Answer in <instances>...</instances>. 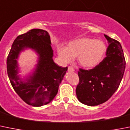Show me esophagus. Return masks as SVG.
<instances>
[{
	"label": "esophagus",
	"instance_id": "1",
	"mask_svg": "<svg viewBox=\"0 0 130 130\" xmlns=\"http://www.w3.org/2000/svg\"><path fill=\"white\" fill-rule=\"evenodd\" d=\"M68 71L69 72H74V68L72 66H69L68 67Z\"/></svg>",
	"mask_w": 130,
	"mask_h": 130
}]
</instances>
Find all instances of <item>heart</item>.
Listing matches in <instances>:
<instances>
[{
    "instance_id": "obj_1",
    "label": "heart",
    "mask_w": 130,
    "mask_h": 130,
    "mask_svg": "<svg viewBox=\"0 0 130 130\" xmlns=\"http://www.w3.org/2000/svg\"><path fill=\"white\" fill-rule=\"evenodd\" d=\"M106 46L103 41L82 38L70 42L64 48H59L58 54L65 62L77 57L79 64L86 69L98 66L104 59Z\"/></svg>"
}]
</instances>
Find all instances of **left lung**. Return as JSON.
Listing matches in <instances>:
<instances>
[{
    "instance_id": "8db88e82",
    "label": "left lung",
    "mask_w": 130,
    "mask_h": 130,
    "mask_svg": "<svg viewBox=\"0 0 130 130\" xmlns=\"http://www.w3.org/2000/svg\"><path fill=\"white\" fill-rule=\"evenodd\" d=\"M109 45L106 57L95 67L89 70L79 69L76 95L82 103L97 106L108 100L120 85L126 61L121 43L105 35Z\"/></svg>"
}]
</instances>
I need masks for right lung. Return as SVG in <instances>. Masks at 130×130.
<instances>
[{
	"label": "right lung",
	"mask_w": 130,
	"mask_h": 130,
	"mask_svg": "<svg viewBox=\"0 0 130 130\" xmlns=\"http://www.w3.org/2000/svg\"><path fill=\"white\" fill-rule=\"evenodd\" d=\"M24 48H32L39 54L36 71L27 82H22L17 75L16 59ZM53 56L50 36L45 30H29L18 36L13 42L7 58V72L14 90L27 104L33 106L47 105L58 93L67 67L58 66Z\"/></svg>",
	"instance_id": "1"
}]
</instances>
